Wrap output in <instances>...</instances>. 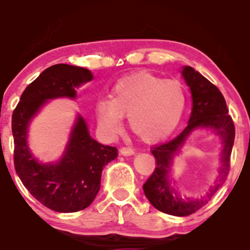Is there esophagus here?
Returning <instances> with one entry per match:
<instances>
[{
  "label": "esophagus",
  "instance_id": "1",
  "mask_svg": "<svg viewBox=\"0 0 250 250\" xmlns=\"http://www.w3.org/2000/svg\"><path fill=\"white\" fill-rule=\"evenodd\" d=\"M120 153H121V155H123V156H131V155L135 154V151H134V149H131V148L123 147V148H121V150H120Z\"/></svg>",
  "mask_w": 250,
  "mask_h": 250
}]
</instances>
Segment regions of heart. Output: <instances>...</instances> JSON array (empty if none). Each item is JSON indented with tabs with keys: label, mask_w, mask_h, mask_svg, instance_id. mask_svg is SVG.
Masks as SVG:
<instances>
[{
	"label": "heart",
	"mask_w": 250,
	"mask_h": 250,
	"mask_svg": "<svg viewBox=\"0 0 250 250\" xmlns=\"http://www.w3.org/2000/svg\"><path fill=\"white\" fill-rule=\"evenodd\" d=\"M187 104V95L180 82L163 80L149 73H137L120 80L110 99L96 102L100 127L108 135L122 130L123 116L129 127L147 142L168 137L180 125Z\"/></svg>",
	"instance_id": "heart-1"
}]
</instances>
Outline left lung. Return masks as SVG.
Listing matches in <instances>:
<instances>
[{"instance_id":"left-lung-1","label":"left lung","mask_w":250,"mask_h":250,"mask_svg":"<svg viewBox=\"0 0 250 250\" xmlns=\"http://www.w3.org/2000/svg\"><path fill=\"white\" fill-rule=\"evenodd\" d=\"M181 74L190 89L193 101L188 125L174 140L153 149L151 154L156 160V168L143 185V191L157 210L174 216H188L202 208L219 190L228 176L235 128L233 120L228 115L225 97L219 88L189 65L182 67ZM197 128L210 130L221 140L219 175L214 186L203 197H181L173 187L171 174L173 160L180 153L188 136Z\"/></svg>"}]
</instances>
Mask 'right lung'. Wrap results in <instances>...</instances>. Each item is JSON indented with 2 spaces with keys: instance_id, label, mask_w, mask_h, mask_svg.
Here are the masks:
<instances>
[{
  "instance_id": "right-lung-1",
  "label": "right lung",
  "mask_w": 250,
  "mask_h": 250,
  "mask_svg": "<svg viewBox=\"0 0 250 250\" xmlns=\"http://www.w3.org/2000/svg\"><path fill=\"white\" fill-rule=\"evenodd\" d=\"M93 79L85 68L51 65L25 88L13 113L16 173L39 202L59 213H75L91 205L101 187L103 167L116 159L117 149L94 140L84 117L76 113L61 157L55 162H42L28 145L30 125L48 102L76 100L77 89Z\"/></svg>"
}]
</instances>
